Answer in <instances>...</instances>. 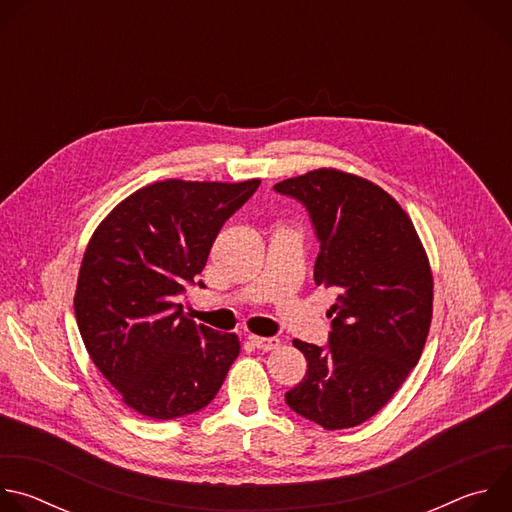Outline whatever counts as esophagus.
<instances>
[{"mask_svg": "<svg viewBox=\"0 0 512 512\" xmlns=\"http://www.w3.org/2000/svg\"><path fill=\"white\" fill-rule=\"evenodd\" d=\"M249 340H251L253 346H257L259 350H275V348H279V338H277V336H269V338H263V336H249Z\"/></svg>", "mask_w": 512, "mask_h": 512, "instance_id": "34e87169", "label": "esophagus"}]
</instances>
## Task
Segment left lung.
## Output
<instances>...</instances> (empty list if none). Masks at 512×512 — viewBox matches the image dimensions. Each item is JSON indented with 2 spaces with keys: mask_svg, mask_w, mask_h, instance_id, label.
Returning a JSON list of instances; mask_svg holds the SVG:
<instances>
[{
  "mask_svg": "<svg viewBox=\"0 0 512 512\" xmlns=\"http://www.w3.org/2000/svg\"><path fill=\"white\" fill-rule=\"evenodd\" d=\"M273 190L306 206L320 243L314 281L336 298L328 344L294 340L308 371L285 403L324 429L360 425L387 405L425 346L427 255L405 210L369 180L322 168Z\"/></svg>",
  "mask_w": 512,
  "mask_h": 512,
  "instance_id": "left-lung-1",
  "label": "left lung"
}]
</instances>
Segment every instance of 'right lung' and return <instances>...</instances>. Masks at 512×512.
Listing matches in <instances>:
<instances>
[{"label": "right lung", "instance_id": "add662e5", "mask_svg": "<svg viewBox=\"0 0 512 512\" xmlns=\"http://www.w3.org/2000/svg\"><path fill=\"white\" fill-rule=\"evenodd\" d=\"M259 184L156 182L117 204L93 233L75 316L97 369L137 413L176 419L204 409L239 356L235 334L198 326L174 298Z\"/></svg>", "mask_w": 512, "mask_h": 512}]
</instances>
